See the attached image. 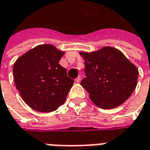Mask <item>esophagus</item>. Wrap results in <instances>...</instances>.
Instances as JSON below:
<instances>
[{"instance_id":"esophagus-1","label":"esophagus","mask_w":150,"mask_h":150,"mask_svg":"<svg viewBox=\"0 0 150 150\" xmlns=\"http://www.w3.org/2000/svg\"><path fill=\"white\" fill-rule=\"evenodd\" d=\"M80 81H81V76H78L77 78L75 79V82L76 83H79Z\"/></svg>"}]
</instances>
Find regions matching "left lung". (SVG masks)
Segmentation results:
<instances>
[{"label": "left lung", "instance_id": "1", "mask_svg": "<svg viewBox=\"0 0 150 150\" xmlns=\"http://www.w3.org/2000/svg\"><path fill=\"white\" fill-rule=\"evenodd\" d=\"M79 54L84 59L86 74L81 85L97 107L114 108L131 96L139 71L120 50L104 46L97 51H82Z\"/></svg>", "mask_w": 150, "mask_h": 150}]
</instances>
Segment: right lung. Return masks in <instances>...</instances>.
Listing matches in <instances>:
<instances>
[{"label":"right lung","instance_id":"1","mask_svg":"<svg viewBox=\"0 0 150 150\" xmlns=\"http://www.w3.org/2000/svg\"><path fill=\"white\" fill-rule=\"evenodd\" d=\"M63 54L53 45L44 44L30 50L14 62L16 88L34 110L50 112L65 102L74 79L59 63Z\"/></svg>","mask_w":150,"mask_h":150}]
</instances>
